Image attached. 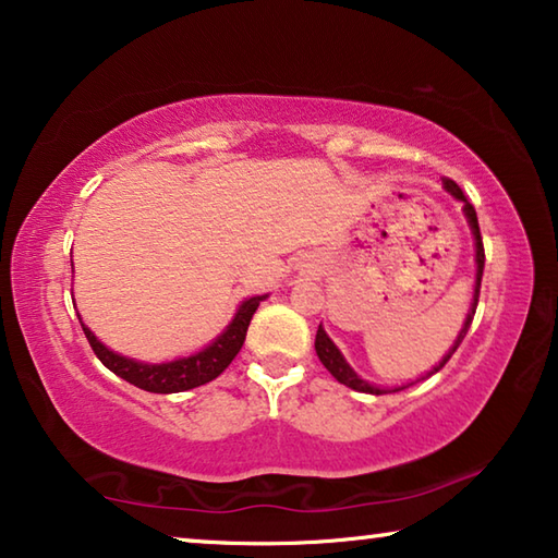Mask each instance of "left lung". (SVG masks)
I'll use <instances>...</instances> for the list:
<instances>
[{
	"mask_svg": "<svg viewBox=\"0 0 558 558\" xmlns=\"http://www.w3.org/2000/svg\"><path fill=\"white\" fill-rule=\"evenodd\" d=\"M442 184H446V189L448 192L456 196L458 202H462V211H465V219H468V223H470V229H472V235H475V263H477V280H475V295H472V305H470V313H468V319H465V327L460 329V335H458V339H456V344L450 347V352L440 359V362L433 366V369L423 376V379H428L430 374H436V372H440L442 366L448 364V359L456 354V349L460 347V342L462 339H465V335H468V329H470V325H472V317H475V310H477V298H480V282H483V270H485V245H483V235H480V223H477V214H475V206H472L470 202H468V196L462 194V189L452 182V179H442ZM315 349H317V356H319V362L325 364V369L335 376V379L339 381V384H344V386H349V389H354V391H364V393H374V396H381V393H393V391H401V389H405V386H399V389H381V386H374V384H369V381H364V379H359L356 376V372L352 369V366L347 364V359L342 356V352H339V349L335 347V342L332 339L327 337V332L323 329V325H319V329H317V337H315ZM421 381V379H418ZM411 386V384H409Z\"/></svg>",
	"mask_w": 558,
	"mask_h": 558,
	"instance_id": "1",
	"label": "left lung"
}]
</instances>
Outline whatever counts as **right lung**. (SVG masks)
Returning a JSON list of instances; mask_svg holds the SVG:
<instances>
[{
    "label": "right lung",
    "instance_id": "add662e5",
    "mask_svg": "<svg viewBox=\"0 0 558 558\" xmlns=\"http://www.w3.org/2000/svg\"><path fill=\"white\" fill-rule=\"evenodd\" d=\"M266 298L268 295L243 300L239 313H235V317L231 319V325L226 327L209 347L192 356L174 359V362H165V364H145V362H137V359L116 354L112 349L102 344L86 325L81 323V327L88 337L93 352H96L100 362L106 364L112 374H118L120 379H125L132 386H137V389H145L149 393H177V391H189L202 384L214 381L216 376H219L226 366L233 362L235 354L241 352V347L245 342V332H248L253 313H256L258 305Z\"/></svg>",
    "mask_w": 558,
    "mask_h": 558
}]
</instances>
